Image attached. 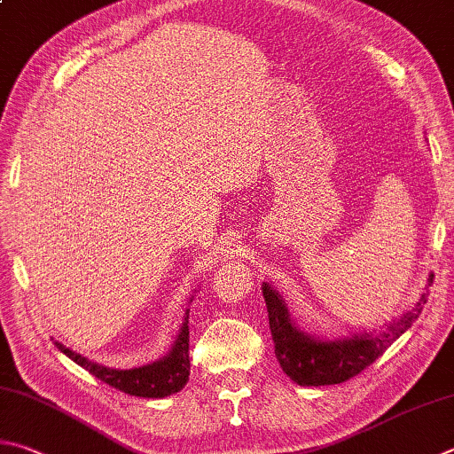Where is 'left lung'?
Instances as JSON below:
<instances>
[{"mask_svg":"<svg viewBox=\"0 0 454 454\" xmlns=\"http://www.w3.org/2000/svg\"><path fill=\"white\" fill-rule=\"evenodd\" d=\"M433 279L434 276L428 278V286H433ZM262 292L268 306L276 357L286 375L303 387L337 385L359 375L375 359L381 357L387 348H391V343L399 340L401 333H405L415 324L428 300L427 292L413 311L403 316L397 324H391L381 335L365 333L349 337V340L321 341L294 327L282 298L268 284H263Z\"/></svg>","mask_w":454,"mask_h":454,"instance_id":"8db88e82","label":"left lung"}]
</instances>
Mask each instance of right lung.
Wrapping results in <instances>:
<instances>
[{
	"instance_id": "add662e5",
	"label": "right lung",
	"mask_w": 454,
	"mask_h": 454,
	"mask_svg": "<svg viewBox=\"0 0 454 454\" xmlns=\"http://www.w3.org/2000/svg\"><path fill=\"white\" fill-rule=\"evenodd\" d=\"M65 356L75 361L77 365L87 369L90 375L101 379L103 383L114 387L122 393L135 395V397H151L160 399L167 395L178 393L188 381L191 375V357H188V316L183 321L176 343L167 357L156 361V364L137 367V369H109L98 364H90L89 359L81 357L79 353L71 351L61 343H55Z\"/></svg>"
}]
</instances>
